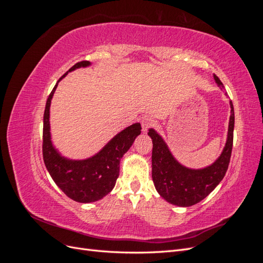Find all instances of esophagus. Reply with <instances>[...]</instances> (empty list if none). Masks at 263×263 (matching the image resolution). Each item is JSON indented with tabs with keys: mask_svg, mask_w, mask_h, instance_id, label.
<instances>
[{
	"mask_svg": "<svg viewBox=\"0 0 263 263\" xmlns=\"http://www.w3.org/2000/svg\"><path fill=\"white\" fill-rule=\"evenodd\" d=\"M155 125L154 119L150 116H144L141 118V127H142V132H147L149 128H151Z\"/></svg>",
	"mask_w": 263,
	"mask_h": 263,
	"instance_id": "1",
	"label": "esophagus"
}]
</instances>
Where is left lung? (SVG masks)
Wrapping results in <instances>:
<instances>
[{
	"label": "left lung",
	"instance_id": "obj_1",
	"mask_svg": "<svg viewBox=\"0 0 263 263\" xmlns=\"http://www.w3.org/2000/svg\"><path fill=\"white\" fill-rule=\"evenodd\" d=\"M214 79L220 89H224V84L216 74H214ZM230 107L232 114L226 146L217 160L205 169L191 170L181 165L162 138L154 129H149L148 135L153 139V180L158 193L165 201L178 206H192L208 196L225 177L234 141L235 114L232 101Z\"/></svg>",
	"mask_w": 263,
	"mask_h": 263
}]
</instances>
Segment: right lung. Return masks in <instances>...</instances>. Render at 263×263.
<instances>
[{"mask_svg":"<svg viewBox=\"0 0 263 263\" xmlns=\"http://www.w3.org/2000/svg\"><path fill=\"white\" fill-rule=\"evenodd\" d=\"M89 65V61H80L71 67L69 71ZM67 73L63 74L58 82ZM58 82L47 99L44 113L43 157L45 165L55 184L71 200L79 203L99 201L115 186L119 176L121 159L130 148L135 138L140 134L141 126L137 123L127 127L92 158L81 161L68 160L57 153L50 140L49 108Z\"/></svg>","mask_w":263,"mask_h":263,"instance_id":"1","label":"right lung"}]
</instances>
